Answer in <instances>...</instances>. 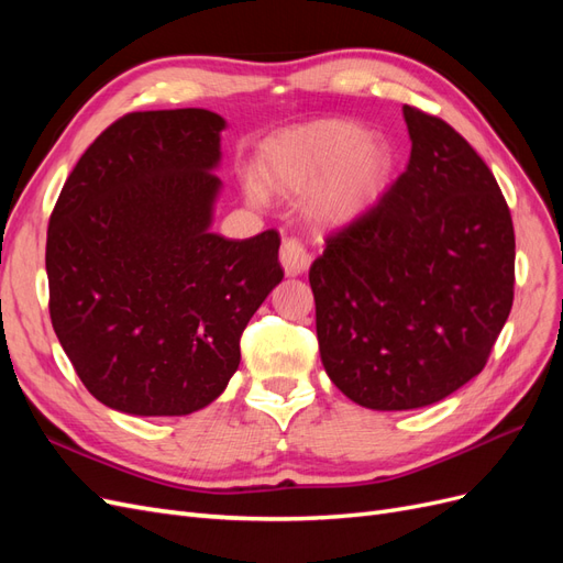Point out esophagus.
<instances>
[{"label": "esophagus", "mask_w": 563, "mask_h": 563, "mask_svg": "<svg viewBox=\"0 0 563 563\" xmlns=\"http://www.w3.org/2000/svg\"><path fill=\"white\" fill-rule=\"evenodd\" d=\"M279 258H282V265H284L288 277L302 275V272L308 269L312 263V255L308 253V249H305V244L298 240V236H286V240L282 242Z\"/></svg>", "instance_id": "obj_1"}]
</instances>
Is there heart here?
<instances>
[{"mask_svg": "<svg viewBox=\"0 0 563 563\" xmlns=\"http://www.w3.org/2000/svg\"><path fill=\"white\" fill-rule=\"evenodd\" d=\"M333 170L319 209L329 220H350L380 195L391 172V155L385 143L366 139L360 126L321 122L286 139L272 164V180L288 190H305Z\"/></svg>", "mask_w": 563, "mask_h": 563, "instance_id": "obj_1", "label": "heart"}]
</instances>
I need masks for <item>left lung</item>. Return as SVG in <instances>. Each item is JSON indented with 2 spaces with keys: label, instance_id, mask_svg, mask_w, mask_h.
I'll return each mask as SVG.
<instances>
[{
  "label": "left lung",
  "instance_id": "left-lung-1",
  "mask_svg": "<svg viewBox=\"0 0 563 563\" xmlns=\"http://www.w3.org/2000/svg\"><path fill=\"white\" fill-rule=\"evenodd\" d=\"M411 159L310 267L323 368L376 411L430 406L486 366L515 300L496 176L444 119L404 106Z\"/></svg>",
  "mask_w": 563,
  "mask_h": 563
}]
</instances>
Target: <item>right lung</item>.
I'll use <instances>...</instances> for the list:
<instances>
[{
    "label": "right lung",
    "mask_w": 563,
    "mask_h": 563,
    "mask_svg": "<svg viewBox=\"0 0 563 563\" xmlns=\"http://www.w3.org/2000/svg\"><path fill=\"white\" fill-rule=\"evenodd\" d=\"M216 112L119 117L79 157L48 218V314L91 395L131 416L209 406L275 288L279 232H209L220 178Z\"/></svg>",
    "instance_id": "obj_1"
}]
</instances>
